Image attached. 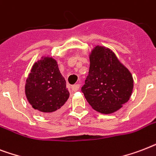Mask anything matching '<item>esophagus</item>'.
Segmentation results:
<instances>
[{
    "mask_svg": "<svg viewBox=\"0 0 156 156\" xmlns=\"http://www.w3.org/2000/svg\"><path fill=\"white\" fill-rule=\"evenodd\" d=\"M79 89H80V84H75V85H73V86L72 87V89L73 92L78 91Z\"/></svg>",
    "mask_w": 156,
    "mask_h": 156,
    "instance_id": "obj_1",
    "label": "esophagus"
}]
</instances>
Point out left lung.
Masks as SVG:
<instances>
[{
	"instance_id": "8db88e82",
	"label": "left lung",
	"mask_w": 156,
	"mask_h": 156,
	"mask_svg": "<svg viewBox=\"0 0 156 156\" xmlns=\"http://www.w3.org/2000/svg\"><path fill=\"white\" fill-rule=\"evenodd\" d=\"M89 76L82 92L92 108L112 114L129 100L133 89L131 72L109 48L96 45L89 54Z\"/></svg>"
}]
</instances>
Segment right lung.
<instances>
[{
	"instance_id": "add662e5",
	"label": "right lung",
	"mask_w": 156,
	"mask_h": 156,
	"mask_svg": "<svg viewBox=\"0 0 156 156\" xmlns=\"http://www.w3.org/2000/svg\"><path fill=\"white\" fill-rule=\"evenodd\" d=\"M25 94L34 109L49 114L59 111L69 98L66 80L52 56H42L32 65L25 83Z\"/></svg>"
}]
</instances>
